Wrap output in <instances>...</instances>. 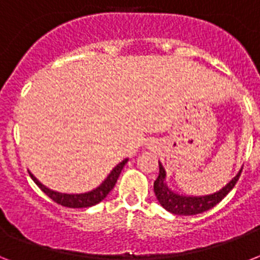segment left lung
<instances>
[{
  "instance_id": "1",
  "label": "left lung",
  "mask_w": 260,
  "mask_h": 260,
  "mask_svg": "<svg viewBox=\"0 0 260 260\" xmlns=\"http://www.w3.org/2000/svg\"><path fill=\"white\" fill-rule=\"evenodd\" d=\"M240 174H242V170L216 193L205 194V196H185V194L175 193L167 186L166 171L163 169L162 163L159 162V175L154 182V191L159 204L170 213L179 214V216H193V214L204 213L217 205L218 202L234 189Z\"/></svg>"
}]
</instances>
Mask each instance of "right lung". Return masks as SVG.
Listing matches in <instances>:
<instances>
[{
  "label": "right lung",
  "instance_id": "add662e5",
  "mask_svg": "<svg viewBox=\"0 0 260 260\" xmlns=\"http://www.w3.org/2000/svg\"><path fill=\"white\" fill-rule=\"evenodd\" d=\"M128 162V158L124 159L122 162H120L117 166L114 167L113 170L110 171V174L106 177V179L102 182L101 185L97 186L95 189L86 191V193L79 194H67V193H59L55 190L48 189L47 186H44L42 182L38 181V178L35 177L34 174L29 173L30 178L34 179V182L48 196V197L55 201L56 204L62 206H67V208H89V206L97 205L98 202H101L104 198L109 194V191L114 187L116 182H117L120 173H121L122 167L125 166V163Z\"/></svg>",
  "mask_w": 260,
  "mask_h": 260
}]
</instances>
